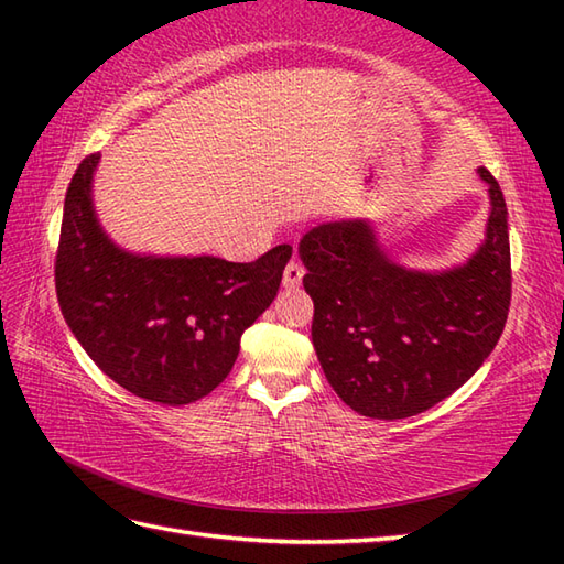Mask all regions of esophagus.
Listing matches in <instances>:
<instances>
[{"instance_id":"1","label":"esophagus","mask_w":564,"mask_h":564,"mask_svg":"<svg viewBox=\"0 0 564 564\" xmlns=\"http://www.w3.org/2000/svg\"><path fill=\"white\" fill-rule=\"evenodd\" d=\"M303 275H305V269L301 261H289V267H285L283 271V285L285 289H297V285L303 283Z\"/></svg>"}]
</instances>
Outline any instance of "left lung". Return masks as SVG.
<instances>
[{
	"label": "left lung",
	"mask_w": 564,
	"mask_h": 564,
	"mask_svg": "<svg viewBox=\"0 0 564 564\" xmlns=\"http://www.w3.org/2000/svg\"><path fill=\"white\" fill-rule=\"evenodd\" d=\"M482 245L460 267L416 271L392 261L368 220L317 225L301 239L315 303L313 344L334 392L370 419H404L475 376L507 325L511 254L505 194L485 166Z\"/></svg>",
	"instance_id": "1"
}]
</instances>
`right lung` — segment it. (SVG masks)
<instances>
[{"label":"right lung","instance_id":"right-lung-1","mask_svg":"<svg viewBox=\"0 0 564 564\" xmlns=\"http://www.w3.org/2000/svg\"><path fill=\"white\" fill-rule=\"evenodd\" d=\"M99 160H82L65 196L55 257L59 310L118 386L170 406L196 402L230 376L242 332L273 303L293 247L279 245L249 263L118 247L94 210Z\"/></svg>","mask_w":564,"mask_h":564}]
</instances>
